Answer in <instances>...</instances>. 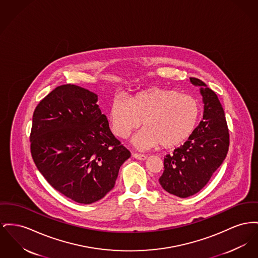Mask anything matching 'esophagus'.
<instances>
[{"label":"esophagus","instance_id":"obj_1","mask_svg":"<svg viewBox=\"0 0 258 258\" xmlns=\"http://www.w3.org/2000/svg\"><path fill=\"white\" fill-rule=\"evenodd\" d=\"M133 157L137 160H145L146 159V156L144 154H139V153H133Z\"/></svg>","mask_w":258,"mask_h":258}]
</instances>
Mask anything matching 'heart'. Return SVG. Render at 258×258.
Segmentation results:
<instances>
[{
	"mask_svg": "<svg viewBox=\"0 0 258 258\" xmlns=\"http://www.w3.org/2000/svg\"><path fill=\"white\" fill-rule=\"evenodd\" d=\"M196 97L167 89H152L132 96H116L109 108L112 133L126 138L145 125L134 139L139 148L160 144L169 149L181 145L194 133L201 116Z\"/></svg>",
	"mask_w": 258,
	"mask_h": 258,
	"instance_id": "1",
	"label": "heart"
}]
</instances>
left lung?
Instances as JSON below:
<instances>
[{"mask_svg":"<svg viewBox=\"0 0 258 258\" xmlns=\"http://www.w3.org/2000/svg\"><path fill=\"white\" fill-rule=\"evenodd\" d=\"M190 81L202 87L203 120L183 145L165 157L159 178L167 192L179 198L190 197L207 185L226 158L230 143L224 110L217 95L197 78Z\"/></svg>","mask_w":258,"mask_h":258,"instance_id":"left-lung-1","label":"left lung"}]
</instances>
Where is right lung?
Listing matches in <instances>:
<instances>
[{
	"instance_id": "right-lung-1",
	"label": "right lung",
	"mask_w": 258,
	"mask_h": 258,
	"mask_svg": "<svg viewBox=\"0 0 258 258\" xmlns=\"http://www.w3.org/2000/svg\"><path fill=\"white\" fill-rule=\"evenodd\" d=\"M97 95L62 85L37 105L32 121L34 163L56 191L80 204H92L115 186L131 152L115 138Z\"/></svg>"
}]
</instances>
